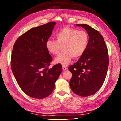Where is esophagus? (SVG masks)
<instances>
[{
	"mask_svg": "<svg viewBox=\"0 0 121 121\" xmlns=\"http://www.w3.org/2000/svg\"><path fill=\"white\" fill-rule=\"evenodd\" d=\"M68 68H67V67L66 66H65V65H63V71L66 70Z\"/></svg>",
	"mask_w": 121,
	"mask_h": 121,
	"instance_id": "1",
	"label": "esophagus"
}]
</instances>
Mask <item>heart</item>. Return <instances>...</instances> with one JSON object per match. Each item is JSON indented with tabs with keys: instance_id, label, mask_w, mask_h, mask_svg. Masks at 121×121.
Segmentation results:
<instances>
[{
	"instance_id": "1",
	"label": "heart",
	"mask_w": 121,
	"mask_h": 121,
	"mask_svg": "<svg viewBox=\"0 0 121 121\" xmlns=\"http://www.w3.org/2000/svg\"><path fill=\"white\" fill-rule=\"evenodd\" d=\"M56 40L48 39L45 47L49 53L56 56L63 46L64 52L56 57L54 62L67 65L73 57L79 58L85 53L89 42V35L84 31L68 27H64L56 34Z\"/></svg>"
}]
</instances>
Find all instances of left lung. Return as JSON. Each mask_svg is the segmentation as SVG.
<instances>
[{"mask_svg": "<svg viewBox=\"0 0 121 121\" xmlns=\"http://www.w3.org/2000/svg\"><path fill=\"white\" fill-rule=\"evenodd\" d=\"M86 30L89 42L85 53L69 67L72 74L69 86L78 95L86 97L95 93L102 86L108 67L107 47L99 32L87 24H77Z\"/></svg>", "mask_w": 121, "mask_h": 121, "instance_id": "8db88e82", "label": "left lung"}]
</instances>
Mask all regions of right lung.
<instances>
[{"label": "right lung", "instance_id": "right-lung-1", "mask_svg": "<svg viewBox=\"0 0 121 121\" xmlns=\"http://www.w3.org/2000/svg\"><path fill=\"white\" fill-rule=\"evenodd\" d=\"M56 24L49 22L31 29L13 45L11 68L20 87L30 97L42 99L49 96L62 72L59 64L48 68L52 58L45 47Z\"/></svg>", "mask_w": 121, "mask_h": 121}]
</instances>
